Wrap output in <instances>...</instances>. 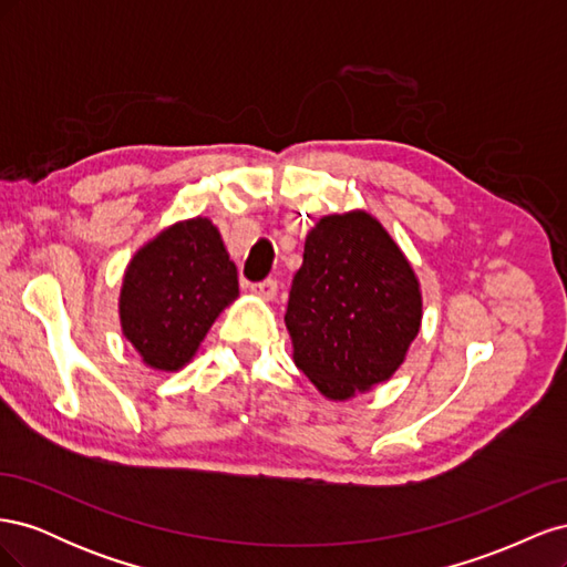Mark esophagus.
I'll use <instances>...</instances> for the list:
<instances>
[{
    "instance_id": "1",
    "label": "esophagus",
    "mask_w": 567,
    "mask_h": 567,
    "mask_svg": "<svg viewBox=\"0 0 567 567\" xmlns=\"http://www.w3.org/2000/svg\"><path fill=\"white\" fill-rule=\"evenodd\" d=\"M250 290H252V296H257V298L271 300L274 296H277L279 284H277V279H265V281H257V284H252V286H250Z\"/></svg>"
}]
</instances>
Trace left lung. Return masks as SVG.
Returning <instances> with one entry per match:
<instances>
[{"instance_id":"1","label":"left lung","mask_w":567,"mask_h":567,"mask_svg":"<svg viewBox=\"0 0 567 567\" xmlns=\"http://www.w3.org/2000/svg\"><path fill=\"white\" fill-rule=\"evenodd\" d=\"M414 269L364 210L326 215L305 238L286 329L296 367L329 400L388 381L421 329Z\"/></svg>"}]
</instances>
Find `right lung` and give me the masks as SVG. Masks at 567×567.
<instances>
[{"label": "right lung", "mask_w": 567, "mask_h": 567, "mask_svg": "<svg viewBox=\"0 0 567 567\" xmlns=\"http://www.w3.org/2000/svg\"><path fill=\"white\" fill-rule=\"evenodd\" d=\"M236 298V265L217 227L194 217L136 250L120 290V323L146 367L179 371Z\"/></svg>", "instance_id": "right-lung-1"}]
</instances>
